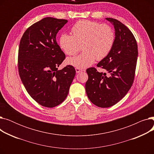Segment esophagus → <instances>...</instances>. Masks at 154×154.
<instances>
[{"mask_svg": "<svg viewBox=\"0 0 154 154\" xmlns=\"http://www.w3.org/2000/svg\"><path fill=\"white\" fill-rule=\"evenodd\" d=\"M75 71H76V72H77V73H79V72H80L84 71V70H82V69H80V68L76 67V68H75Z\"/></svg>", "mask_w": 154, "mask_h": 154, "instance_id": "1", "label": "esophagus"}]
</instances>
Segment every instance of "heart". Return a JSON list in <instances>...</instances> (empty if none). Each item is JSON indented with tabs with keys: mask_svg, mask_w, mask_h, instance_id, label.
<instances>
[{
	"mask_svg": "<svg viewBox=\"0 0 154 154\" xmlns=\"http://www.w3.org/2000/svg\"><path fill=\"white\" fill-rule=\"evenodd\" d=\"M73 35L62 34L59 44L69 55H75L81 49L83 52L67 60V63L78 68H85L95 60L103 59L110 52L115 42V33L107 24L88 20L75 23L72 28Z\"/></svg>",
	"mask_w": 154,
	"mask_h": 154,
	"instance_id": "heart-1",
	"label": "heart"
}]
</instances>
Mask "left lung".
Here are the masks:
<instances>
[{
  "mask_svg": "<svg viewBox=\"0 0 154 154\" xmlns=\"http://www.w3.org/2000/svg\"><path fill=\"white\" fill-rule=\"evenodd\" d=\"M115 29V42L109 55L97 66L109 73L99 72L94 67L86 70L87 97L94 105L102 108L113 106L122 99L131 88L135 77L138 49L136 40L124 24L106 18Z\"/></svg>",
  "mask_w": 154,
  "mask_h": 154,
  "instance_id": "left-lung-1",
  "label": "left lung"
}]
</instances>
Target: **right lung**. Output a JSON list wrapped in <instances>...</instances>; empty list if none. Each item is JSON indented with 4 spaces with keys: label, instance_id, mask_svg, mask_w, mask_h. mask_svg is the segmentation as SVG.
<instances>
[{
    "label": "right lung",
    "instance_id": "right-lung-1",
    "mask_svg": "<svg viewBox=\"0 0 154 154\" xmlns=\"http://www.w3.org/2000/svg\"><path fill=\"white\" fill-rule=\"evenodd\" d=\"M67 22L44 18L30 26L20 41V79L31 97L45 107L57 106L66 99L75 75L70 65L58 70L66 55L57 43L56 35Z\"/></svg>",
    "mask_w": 154,
    "mask_h": 154
}]
</instances>
